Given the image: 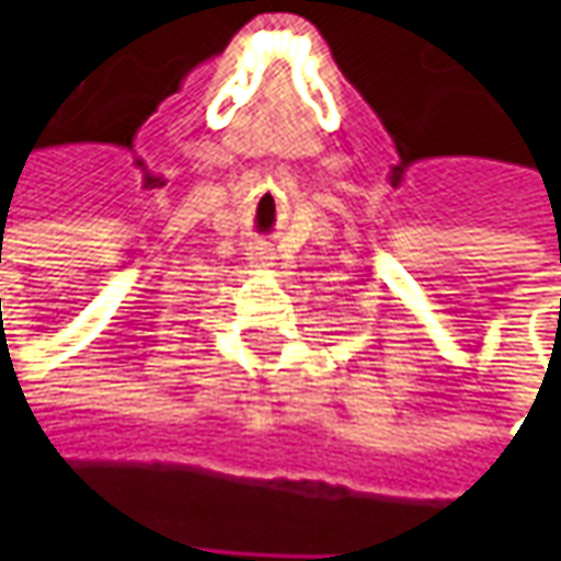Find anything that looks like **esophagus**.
Segmentation results:
<instances>
[{"instance_id": "1", "label": "esophagus", "mask_w": 561, "mask_h": 561, "mask_svg": "<svg viewBox=\"0 0 561 561\" xmlns=\"http://www.w3.org/2000/svg\"><path fill=\"white\" fill-rule=\"evenodd\" d=\"M252 261H255L257 267H273V255H270V252H264V249H261V252H255V257H252Z\"/></svg>"}]
</instances>
